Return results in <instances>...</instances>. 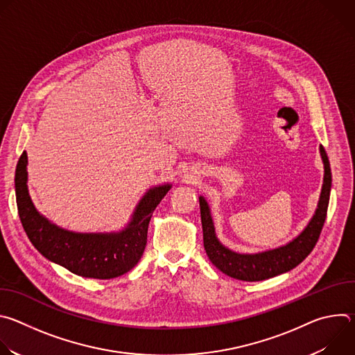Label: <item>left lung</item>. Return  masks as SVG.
<instances>
[{
    "label": "left lung",
    "instance_id": "1",
    "mask_svg": "<svg viewBox=\"0 0 355 355\" xmlns=\"http://www.w3.org/2000/svg\"><path fill=\"white\" fill-rule=\"evenodd\" d=\"M320 153L324 164V180L316 214L306 229L284 247L260 252V254H239V252L226 248L215 236V227L207 200L199 196L204 245L209 260L216 268H219L223 274L240 281H263L291 271L311 254L326 220L331 188V170L323 146H320Z\"/></svg>",
    "mask_w": 355,
    "mask_h": 355
}]
</instances>
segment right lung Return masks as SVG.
Wrapping results in <instances>:
<instances>
[{
	"mask_svg": "<svg viewBox=\"0 0 355 355\" xmlns=\"http://www.w3.org/2000/svg\"><path fill=\"white\" fill-rule=\"evenodd\" d=\"M26 153L21 155L15 173L17 207L24 230L43 257L73 274L111 279L130 271L143 256L151 215L170 185L148 189L137 205L129 226L116 234H81L63 230L35 209L26 187Z\"/></svg>",
	"mask_w": 355,
	"mask_h": 355,
	"instance_id": "obj_1",
	"label": "right lung"
}]
</instances>
